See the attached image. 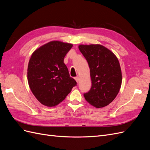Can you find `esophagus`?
I'll return each mask as SVG.
<instances>
[{"mask_svg": "<svg viewBox=\"0 0 150 150\" xmlns=\"http://www.w3.org/2000/svg\"><path fill=\"white\" fill-rule=\"evenodd\" d=\"M74 79L76 80V82H77V83H78V82H79V77H78V76H77V77H75V78H74Z\"/></svg>", "mask_w": 150, "mask_h": 150, "instance_id": "1", "label": "esophagus"}]
</instances>
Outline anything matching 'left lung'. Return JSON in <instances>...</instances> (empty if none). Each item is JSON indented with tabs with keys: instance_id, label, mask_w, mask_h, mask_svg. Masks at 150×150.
Returning <instances> with one entry per match:
<instances>
[{
	"instance_id": "left-lung-1",
	"label": "left lung",
	"mask_w": 150,
	"mask_h": 150,
	"mask_svg": "<svg viewBox=\"0 0 150 150\" xmlns=\"http://www.w3.org/2000/svg\"><path fill=\"white\" fill-rule=\"evenodd\" d=\"M79 51L88 62L92 86L84 93L86 101L99 108L108 105L118 94L122 74L117 58L99 44L80 45Z\"/></svg>"
}]
</instances>
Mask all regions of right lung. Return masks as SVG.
Returning <instances> with one entry per match:
<instances>
[{
	"instance_id": "right-lung-1",
	"label": "right lung",
	"mask_w": 150,
	"mask_h": 150,
	"mask_svg": "<svg viewBox=\"0 0 150 150\" xmlns=\"http://www.w3.org/2000/svg\"><path fill=\"white\" fill-rule=\"evenodd\" d=\"M72 47L71 44L51 41L32 54L28 68V83L34 96L45 106L57 105L77 85L64 63Z\"/></svg>"
}]
</instances>
